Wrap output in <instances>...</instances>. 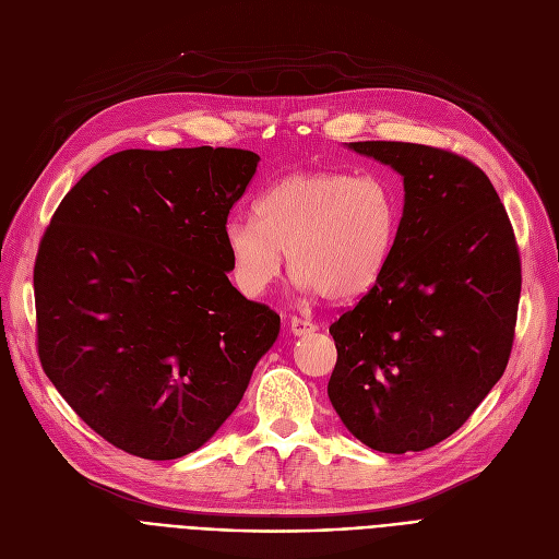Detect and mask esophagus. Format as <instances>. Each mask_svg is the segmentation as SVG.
<instances>
[{"mask_svg": "<svg viewBox=\"0 0 559 559\" xmlns=\"http://www.w3.org/2000/svg\"><path fill=\"white\" fill-rule=\"evenodd\" d=\"M289 331L295 337H306V335L317 331V324H312L310 319H304V317H292L289 319Z\"/></svg>", "mask_w": 559, "mask_h": 559, "instance_id": "obj_1", "label": "esophagus"}]
</instances>
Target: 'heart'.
<instances>
[{"instance_id":"1","label":"heart","mask_w":559,"mask_h":559,"mask_svg":"<svg viewBox=\"0 0 559 559\" xmlns=\"http://www.w3.org/2000/svg\"><path fill=\"white\" fill-rule=\"evenodd\" d=\"M253 217H230L224 245L235 287L258 299L289 270L306 292L358 299L376 285L394 249L399 213L378 176L287 174L264 190Z\"/></svg>"}]
</instances>
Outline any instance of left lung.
I'll return each mask as SVG.
<instances>
[{"instance_id": "8db88e82", "label": "left lung", "mask_w": 559, "mask_h": 559, "mask_svg": "<svg viewBox=\"0 0 559 559\" xmlns=\"http://www.w3.org/2000/svg\"><path fill=\"white\" fill-rule=\"evenodd\" d=\"M403 179L388 267L329 329V399L348 432L380 453L453 435L508 367L521 297L510 217L487 174L413 142H348Z\"/></svg>"}]
</instances>
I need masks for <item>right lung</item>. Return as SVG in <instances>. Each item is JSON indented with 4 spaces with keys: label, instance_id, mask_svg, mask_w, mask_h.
Wrapping results in <instances>:
<instances>
[{
    "label": "right lung",
    "instance_id": "add662e5",
    "mask_svg": "<svg viewBox=\"0 0 559 559\" xmlns=\"http://www.w3.org/2000/svg\"><path fill=\"white\" fill-rule=\"evenodd\" d=\"M260 156L124 150L66 194L34 270L38 356L74 413L144 460L201 449L242 401L281 317L228 281V211Z\"/></svg>",
    "mask_w": 559,
    "mask_h": 559
}]
</instances>
